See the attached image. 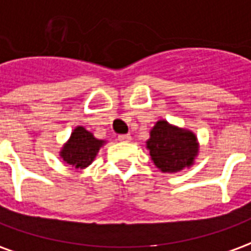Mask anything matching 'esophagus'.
<instances>
[{
	"label": "esophagus",
	"mask_w": 251,
	"mask_h": 251,
	"mask_svg": "<svg viewBox=\"0 0 251 251\" xmlns=\"http://www.w3.org/2000/svg\"><path fill=\"white\" fill-rule=\"evenodd\" d=\"M130 140H131L130 134H121V136H118V141L121 142H129Z\"/></svg>",
	"instance_id": "34e87169"
}]
</instances>
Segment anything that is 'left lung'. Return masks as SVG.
I'll return each mask as SVG.
<instances>
[{
    "mask_svg": "<svg viewBox=\"0 0 251 251\" xmlns=\"http://www.w3.org/2000/svg\"><path fill=\"white\" fill-rule=\"evenodd\" d=\"M147 149L153 164L163 174H177L191 168L199 154V141L194 131L158 120L151 131Z\"/></svg>",
    "mask_w": 251,
    "mask_h": 251,
    "instance_id": "1",
    "label": "left lung"
}]
</instances>
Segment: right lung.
Masks as SVG:
<instances>
[{
    "instance_id": "right-lung-1",
    "label": "right lung",
    "mask_w": 251,
    "mask_h": 251,
    "mask_svg": "<svg viewBox=\"0 0 251 251\" xmlns=\"http://www.w3.org/2000/svg\"><path fill=\"white\" fill-rule=\"evenodd\" d=\"M106 142V140H99L94 137L93 133L86 130L83 126H76L72 130L70 138L63 144L59 157L67 165L82 171L93 164L99 149Z\"/></svg>"
}]
</instances>
